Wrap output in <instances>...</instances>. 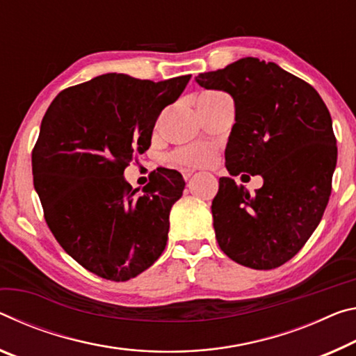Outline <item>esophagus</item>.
I'll return each mask as SVG.
<instances>
[{
	"mask_svg": "<svg viewBox=\"0 0 356 356\" xmlns=\"http://www.w3.org/2000/svg\"><path fill=\"white\" fill-rule=\"evenodd\" d=\"M183 173V177H184V179H186V181H188V179L192 177V175H194L195 172L194 170H191V168H184V170L181 172Z\"/></svg>",
	"mask_w": 356,
	"mask_h": 356,
	"instance_id": "esophagus-1",
	"label": "esophagus"
}]
</instances>
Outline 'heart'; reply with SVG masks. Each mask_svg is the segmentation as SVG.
I'll return each instance as SVG.
<instances>
[{
    "instance_id": "1",
    "label": "heart",
    "mask_w": 356,
    "mask_h": 356,
    "mask_svg": "<svg viewBox=\"0 0 356 356\" xmlns=\"http://www.w3.org/2000/svg\"><path fill=\"white\" fill-rule=\"evenodd\" d=\"M214 151L211 147L203 143L189 145V147L179 148L170 156L173 164L179 167H202L213 161Z\"/></svg>"
}]
</instances>
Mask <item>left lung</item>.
<instances>
[{
	"label": "left lung",
	"instance_id": "8db88e82",
	"mask_svg": "<svg viewBox=\"0 0 356 356\" xmlns=\"http://www.w3.org/2000/svg\"><path fill=\"white\" fill-rule=\"evenodd\" d=\"M195 81L235 104L227 170L264 178L255 194L230 177L219 178L211 205L219 246L254 270L281 266L309 240L328 205L337 161L328 108L305 80L252 56Z\"/></svg>",
	"mask_w": 356,
	"mask_h": 356
}]
</instances>
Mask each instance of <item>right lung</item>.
Listing matches in <instances>:
<instances>
[{"mask_svg": "<svg viewBox=\"0 0 356 356\" xmlns=\"http://www.w3.org/2000/svg\"><path fill=\"white\" fill-rule=\"evenodd\" d=\"M189 80L99 75L63 90L40 123L31 164L47 225L75 261L108 281H129L164 252L181 173L159 167L138 194L124 168L149 148L157 116Z\"/></svg>", "mask_w": 356, "mask_h": 356, "instance_id": "right-lung-1", "label": "right lung"}]
</instances>
